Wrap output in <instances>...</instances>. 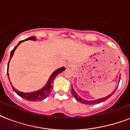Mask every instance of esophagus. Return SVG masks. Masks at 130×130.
<instances>
[{"label":"esophagus","mask_w":130,"mask_h":130,"mask_svg":"<svg viewBox=\"0 0 130 130\" xmlns=\"http://www.w3.org/2000/svg\"><path fill=\"white\" fill-rule=\"evenodd\" d=\"M71 66H72V65H71V63H69V64H68V65H67V67H71Z\"/></svg>","instance_id":"34e87169"}]
</instances>
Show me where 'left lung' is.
<instances>
[{
  "label": "left lung",
  "mask_w": 130,
  "mask_h": 130,
  "mask_svg": "<svg viewBox=\"0 0 130 130\" xmlns=\"http://www.w3.org/2000/svg\"><path fill=\"white\" fill-rule=\"evenodd\" d=\"M119 81H120V78H119ZM115 90L113 92L112 94H111L110 95H109L107 97H105V98H103V99H98V100H96V101H85V100H84L82 99V98H80L79 96H78V95L76 94V92H75V90H73L72 86H71V93H72V94L74 97H75V99L77 100L78 102H80V103H83V104H86V105H94V104H98V103H100L101 102H103V101H105L106 100L109 99V97L111 96V95H113L114 93H115Z\"/></svg>",
  "instance_id": "obj_1"
}]
</instances>
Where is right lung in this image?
Instances as JSON below:
<instances>
[{
    "instance_id": "obj_1",
    "label": "right lung",
    "mask_w": 130,
    "mask_h": 130,
    "mask_svg": "<svg viewBox=\"0 0 130 130\" xmlns=\"http://www.w3.org/2000/svg\"><path fill=\"white\" fill-rule=\"evenodd\" d=\"M36 40V37L34 36H32V37L28 38L27 39L23 40H21L18 43V44L11 51V56H10V59H11V57H13V54H14V52H15V49L17 48V47L19 46L21 42H23L25 41V40ZM10 59H9V61H10ZM9 63H8V67H7V73H8V68H9ZM65 69V67H61L60 69H57L56 71L54 72V73L51 75V77L49 78L48 82V83L46 84V85L43 88H42L41 90H40L37 91V92H31V93H23L21 92H19V91L17 90L16 89H15V88L13 86H11L12 88H13V90H14L17 94H18L19 96H21V98H23V99H25V100H27V101H42L44 99H45L46 98L49 94H50V93L51 92V91H52V89H53V86H52V82H53V80L55 79V77L57 76L59 73H61L62 71H63ZM7 75H8V77H9V73H7Z\"/></svg>"
}]
</instances>
